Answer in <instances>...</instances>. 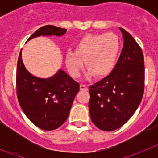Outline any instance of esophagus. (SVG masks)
<instances>
[{"label":"esophagus","instance_id":"obj_1","mask_svg":"<svg viewBox=\"0 0 158 158\" xmlns=\"http://www.w3.org/2000/svg\"><path fill=\"white\" fill-rule=\"evenodd\" d=\"M80 89H81V90H82V91H87V90H88V85H81Z\"/></svg>","mask_w":158,"mask_h":158}]
</instances>
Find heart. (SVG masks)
I'll use <instances>...</instances> for the list:
<instances>
[{"instance_id": "obj_1", "label": "heart", "mask_w": 158, "mask_h": 158, "mask_svg": "<svg viewBox=\"0 0 158 158\" xmlns=\"http://www.w3.org/2000/svg\"><path fill=\"white\" fill-rule=\"evenodd\" d=\"M120 51L118 37L113 33L87 34L75 44L74 51H68L65 62L71 76L77 77L84 65L88 69L86 77L95 75L101 78L107 76L115 66Z\"/></svg>"}]
</instances>
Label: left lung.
Masks as SVG:
<instances>
[{
    "label": "left lung",
    "instance_id": "8db88e82",
    "mask_svg": "<svg viewBox=\"0 0 158 158\" xmlns=\"http://www.w3.org/2000/svg\"><path fill=\"white\" fill-rule=\"evenodd\" d=\"M123 47L108 76L89 87L90 117L99 129L112 131L129 120L144 93V57L131 35L119 27Z\"/></svg>",
    "mask_w": 158,
    "mask_h": 158
}]
</instances>
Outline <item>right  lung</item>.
Here are the masks:
<instances>
[{"label": "right lung", "mask_w": 158, "mask_h": 158, "mask_svg": "<svg viewBox=\"0 0 158 158\" xmlns=\"http://www.w3.org/2000/svg\"><path fill=\"white\" fill-rule=\"evenodd\" d=\"M66 29L46 25L38 29L27 41L39 36H62ZM80 85L62 69L49 78L35 77L27 70L19 52L16 69V94L26 116L36 127L53 131L68 118Z\"/></svg>", "instance_id": "obj_1"}]
</instances>
